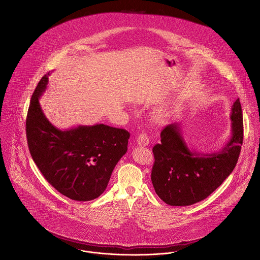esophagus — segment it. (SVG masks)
Instances as JSON below:
<instances>
[{"label":"esophagus","instance_id":"obj_1","mask_svg":"<svg viewBox=\"0 0 260 260\" xmlns=\"http://www.w3.org/2000/svg\"><path fill=\"white\" fill-rule=\"evenodd\" d=\"M137 144L139 146H147L149 144L148 136L146 134H140L137 138Z\"/></svg>","mask_w":260,"mask_h":260}]
</instances>
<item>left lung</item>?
<instances>
[{"label": "left lung", "instance_id": "obj_1", "mask_svg": "<svg viewBox=\"0 0 260 260\" xmlns=\"http://www.w3.org/2000/svg\"><path fill=\"white\" fill-rule=\"evenodd\" d=\"M231 135L213 152L189 148L181 123L167 125L161 143L153 147L155 162L151 180L156 194L171 206H188L207 198L233 171L243 141V120L239 98L231 108Z\"/></svg>", "mask_w": 260, "mask_h": 260}]
</instances>
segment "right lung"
I'll list each match as a JSON object with an SVG mask.
<instances>
[{
  "instance_id": "right-lung-1",
  "label": "right lung",
  "mask_w": 260,
  "mask_h": 260,
  "mask_svg": "<svg viewBox=\"0 0 260 260\" xmlns=\"http://www.w3.org/2000/svg\"><path fill=\"white\" fill-rule=\"evenodd\" d=\"M48 73L39 82L26 121L31 156L47 181L76 201H90L107 188L112 172L127 152L130 134L104 124L79 125L61 130L45 116L40 97Z\"/></svg>"
}]
</instances>
